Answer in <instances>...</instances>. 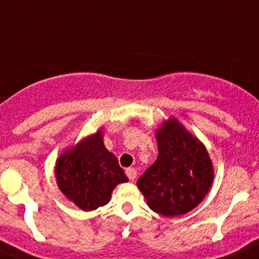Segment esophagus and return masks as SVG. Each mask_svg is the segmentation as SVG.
Instances as JSON below:
<instances>
[{
  "mask_svg": "<svg viewBox=\"0 0 259 259\" xmlns=\"http://www.w3.org/2000/svg\"><path fill=\"white\" fill-rule=\"evenodd\" d=\"M125 176L128 177L130 181H134V179L137 177V170L135 168H127L125 169Z\"/></svg>",
  "mask_w": 259,
  "mask_h": 259,
  "instance_id": "1",
  "label": "esophagus"
}]
</instances>
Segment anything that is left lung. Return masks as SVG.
<instances>
[{"label":"left lung","instance_id":"8db88e82","mask_svg":"<svg viewBox=\"0 0 259 259\" xmlns=\"http://www.w3.org/2000/svg\"><path fill=\"white\" fill-rule=\"evenodd\" d=\"M159 155L137 181L147 205L162 216L188 212L203 199L213 179L205 146L176 119L156 132Z\"/></svg>","mask_w":259,"mask_h":259}]
</instances>
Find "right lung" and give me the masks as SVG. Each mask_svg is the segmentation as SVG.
Returning a JSON list of instances; mask_svg holds the SVG:
<instances>
[{
    "label": "right lung",
    "mask_w": 259,
    "mask_h": 259,
    "mask_svg": "<svg viewBox=\"0 0 259 259\" xmlns=\"http://www.w3.org/2000/svg\"><path fill=\"white\" fill-rule=\"evenodd\" d=\"M56 177L63 194L83 211L107 205L114 187L128 181L117 157L105 149L100 131L57 160Z\"/></svg>",
    "instance_id": "obj_1"
}]
</instances>
